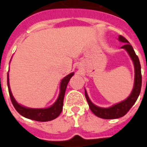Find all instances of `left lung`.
Here are the masks:
<instances>
[{
	"mask_svg": "<svg viewBox=\"0 0 147 147\" xmlns=\"http://www.w3.org/2000/svg\"><path fill=\"white\" fill-rule=\"evenodd\" d=\"M119 40L121 42L125 43L121 48L125 49L128 52L129 57H130L132 62H133V64H134L135 82L134 86H133V89H132L131 94L128 96V98L121 102L120 103L115 104V105H113L112 107H110L103 108V107H97L95 105H93L91 102V101L90 100L86 90H85V97H86L87 102H88L90 110L96 116L105 119H119V118L122 117L124 115H126L127 112L130 110L131 107L133 106V105L136 103V100L138 99V97L139 96L141 89L142 76H141V67L139 59H138V56L136 54V52H135L132 46L129 44V42H128V40L127 39L124 38L121 35H120L119 37Z\"/></svg>",
	"mask_w": 147,
	"mask_h": 147,
	"instance_id": "left-lung-1",
	"label": "left lung"
}]
</instances>
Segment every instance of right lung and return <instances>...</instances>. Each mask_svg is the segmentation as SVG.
Here are the masks:
<instances>
[{
    "instance_id": "obj_1",
    "label": "right lung",
    "mask_w": 147,
    "mask_h": 147,
    "mask_svg": "<svg viewBox=\"0 0 147 147\" xmlns=\"http://www.w3.org/2000/svg\"><path fill=\"white\" fill-rule=\"evenodd\" d=\"M74 74V73H71L62 80L60 83V87H59L60 92H59V97L54 105H51L50 107H48V108L35 109L26 107L24 106L19 105L16 102V100L12 96L11 89H10L9 82V74H8L7 85L11 103H12L13 106L15 107V110L20 115H23V117L27 118L28 119H32V120L37 121H49L53 120V119L57 118L62 112V107H63V100H64L65 93L67 83L70 81V79L72 77Z\"/></svg>"
}]
</instances>
